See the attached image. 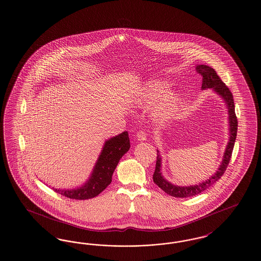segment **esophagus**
Returning <instances> with one entry per match:
<instances>
[{
	"label": "esophagus",
	"instance_id": "1",
	"mask_svg": "<svg viewBox=\"0 0 261 261\" xmlns=\"http://www.w3.org/2000/svg\"><path fill=\"white\" fill-rule=\"evenodd\" d=\"M146 132L145 130H141L137 133V139L139 141H146Z\"/></svg>",
	"mask_w": 261,
	"mask_h": 261
}]
</instances>
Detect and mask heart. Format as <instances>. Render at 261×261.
<instances>
[{
  "mask_svg": "<svg viewBox=\"0 0 261 261\" xmlns=\"http://www.w3.org/2000/svg\"><path fill=\"white\" fill-rule=\"evenodd\" d=\"M170 84L164 80H151L146 83L141 95L140 104L152 105L151 115L157 121H167L177 115L181 96L176 90L168 89Z\"/></svg>",
  "mask_w": 261,
  "mask_h": 261,
  "instance_id": "heart-1",
  "label": "heart"
}]
</instances>
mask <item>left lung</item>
<instances>
[{
    "mask_svg": "<svg viewBox=\"0 0 261 261\" xmlns=\"http://www.w3.org/2000/svg\"><path fill=\"white\" fill-rule=\"evenodd\" d=\"M197 73L202 75V90L213 88V90L224 100L225 104L228 109V119H229V142L226 146L223 159L221 161V164L219 166V170L217 173H215L212 177L208 178L207 180L195 185V186H189V187H177L175 185H172L169 182L167 179H165L162 176L161 173V156L159 154V151L157 150L156 165H155V171L153 174V181L156 184L159 188H161L164 192H166L169 195L173 197H178V198H185V197H192L195 196L199 193L203 192L204 190L208 189L210 187L215 185L224 172L226 171V168L229 164L230 158L232 155L233 147L235 144L236 136H237V129H238V120L237 116L235 114V106H234V100L233 95L231 93L229 88L225 85V84L220 80L217 72L208 67L207 65H198L196 67Z\"/></svg>",
    "mask_w": 261,
    "mask_h": 261,
    "instance_id": "left-lung-1",
    "label": "left lung"
}]
</instances>
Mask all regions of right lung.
<instances>
[{"label":"right lung","mask_w":261,"mask_h":261,"mask_svg":"<svg viewBox=\"0 0 261 261\" xmlns=\"http://www.w3.org/2000/svg\"><path fill=\"white\" fill-rule=\"evenodd\" d=\"M129 148L130 140L127 131L109 139L105 142L91 176L83 187L73 189H53L67 198L75 200L93 198L112 182L115 168Z\"/></svg>","instance_id":"add662e5"}]
</instances>
